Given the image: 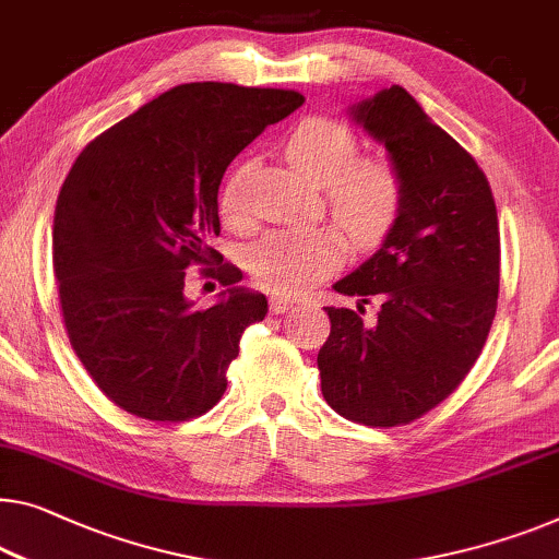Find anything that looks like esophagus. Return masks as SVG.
I'll use <instances>...</instances> for the list:
<instances>
[{"label": "esophagus", "mask_w": 559, "mask_h": 559, "mask_svg": "<svg viewBox=\"0 0 559 559\" xmlns=\"http://www.w3.org/2000/svg\"><path fill=\"white\" fill-rule=\"evenodd\" d=\"M298 301L296 296H288V294H273L271 296V311L273 313H286L290 306Z\"/></svg>", "instance_id": "1"}]
</instances>
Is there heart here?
<instances>
[{"label":"heart","instance_id":"b5f03b06","mask_svg":"<svg viewBox=\"0 0 559 559\" xmlns=\"http://www.w3.org/2000/svg\"><path fill=\"white\" fill-rule=\"evenodd\" d=\"M288 160L313 186L326 190L329 211L356 243H373L394 223L402 205V180L386 160L359 157V140L346 124L326 118L304 120L286 140ZM248 168L223 186L221 218L228 228L248 226ZM344 240L331 228L269 230L246 251L258 283L281 294H298L336 269Z\"/></svg>","mask_w":559,"mask_h":559}]
</instances>
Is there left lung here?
<instances>
[{"label": "left lung", "mask_w": 559, "mask_h": 559, "mask_svg": "<svg viewBox=\"0 0 559 559\" xmlns=\"http://www.w3.org/2000/svg\"><path fill=\"white\" fill-rule=\"evenodd\" d=\"M348 118L386 147L402 205L379 251L333 283L381 308L373 326L326 308L321 391L346 419L396 427L444 402L479 359L499 294L497 207L474 157L404 87L359 99Z\"/></svg>", "instance_id": "1"}]
</instances>
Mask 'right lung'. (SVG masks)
I'll list each match as a JSON object with an SVG mask.
<instances>
[{
	"instance_id": "right-lung-1",
	"label": "right lung",
	"mask_w": 559,
	"mask_h": 559,
	"mask_svg": "<svg viewBox=\"0 0 559 559\" xmlns=\"http://www.w3.org/2000/svg\"><path fill=\"white\" fill-rule=\"evenodd\" d=\"M304 105L294 90L190 82L95 138L57 198L52 251L64 329L120 409L150 421L205 414L226 391L243 331L269 313L243 273L207 269L226 290L186 296L190 263H218V188L240 150Z\"/></svg>"
}]
</instances>
